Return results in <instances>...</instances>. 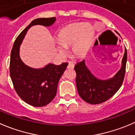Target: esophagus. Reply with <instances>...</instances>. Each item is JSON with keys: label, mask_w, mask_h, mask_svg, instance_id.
<instances>
[{"label": "esophagus", "mask_w": 135, "mask_h": 135, "mask_svg": "<svg viewBox=\"0 0 135 135\" xmlns=\"http://www.w3.org/2000/svg\"><path fill=\"white\" fill-rule=\"evenodd\" d=\"M74 64L73 63V62H70L69 63V65H68V66H67V68L68 69H74Z\"/></svg>", "instance_id": "34e87169"}]
</instances>
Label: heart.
Returning a JSON list of instances; mask_svg holds the SVG:
<instances>
[{
	"label": "heart",
	"instance_id": "1",
	"mask_svg": "<svg viewBox=\"0 0 135 135\" xmlns=\"http://www.w3.org/2000/svg\"><path fill=\"white\" fill-rule=\"evenodd\" d=\"M94 36V30L89 23L76 22L62 27L57 33V41L63 47L72 46V52L78 58L84 57L88 51ZM61 53H65L62 49Z\"/></svg>",
	"mask_w": 135,
	"mask_h": 135
}]
</instances>
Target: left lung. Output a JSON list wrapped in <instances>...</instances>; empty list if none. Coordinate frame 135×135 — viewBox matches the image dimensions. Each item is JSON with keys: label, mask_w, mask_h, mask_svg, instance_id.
Masks as SVG:
<instances>
[{"label": "left lung", "mask_w": 135, "mask_h": 135, "mask_svg": "<svg viewBox=\"0 0 135 135\" xmlns=\"http://www.w3.org/2000/svg\"><path fill=\"white\" fill-rule=\"evenodd\" d=\"M127 52L125 48L122 66L117 74L108 80H99L94 76L85 65L84 60L74 66L76 73V83L79 95L90 104H99L112 98L119 90L123 82L126 70Z\"/></svg>", "instance_id": "left-lung-1"}]
</instances>
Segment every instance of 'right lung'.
<instances>
[{"label":"right lung","instance_id":"1","mask_svg":"<svg viewBox=\"0 0 135 135\" xmlns=\"http://www.w3.org/2000/svg\"><path fill=\"white\" fill-rule=\"evenodd\" d=\"M55 19V17H53L33 20L17 37L11 51L10 75L14 88L20 98L32 106H45L53 100L57 94L59 81L69 63L49 64L43 69H33L21 60L20 45L30 27L37 24L51 26Z\"/></svg>","mask_w":135,"mask_h":135}]
</instances>
